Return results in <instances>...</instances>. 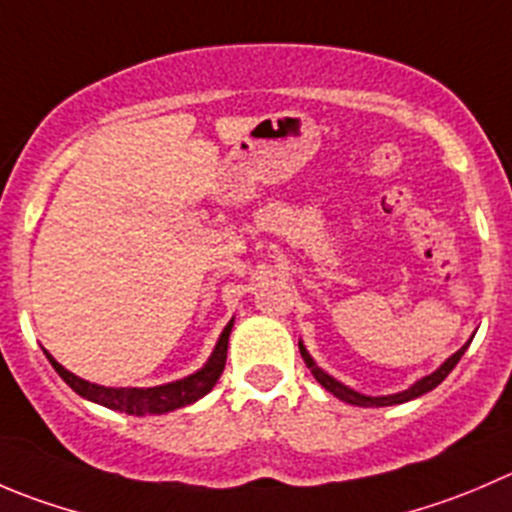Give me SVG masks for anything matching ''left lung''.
Listing matches in <instances>:
<instances>
[{
  "instance_id": "8db88e82",
  "label": "left lung",
  "mask_w": 512,
  "mask_h": 512,
  "mask_svg": "<svg viewBox=\"0 0 512 512\" xmlns=\"http://www.w3.org/2000/svg\"><path fill=\"white\" fill-rule=\"evenodd\" d=\"M297 345H300V355H302V360H305L307 370H310L312 375H315V380L320 382L322 388L330 390V393L335 395L337 400H342V403H347V405H357V408H388V405L408 403V400H415V398H420V395L430 393V390H433V388H438L440 382H443L445 377L450 375V370H453V367L458 365L460 357L465 355V350H468L470 340L465 342V345L460 347V350L455 352V355H450L448 360H445L443 365L438 367V370L430 372V375H425V377H420V380H415L413 385H410V388L400 390V393H393V395H362V393H357V390L347 388L345 382H340V380H335V377H332V375H327V372L322 370V367L317 365L315 360H312V355H310V352H307V347L302 345V340L297 342Z\"/></svg>"
}]
</instances>
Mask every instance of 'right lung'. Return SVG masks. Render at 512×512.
I'll use <instances>...</instances> for the list:
<instances>
[{
    "mask_svg": "<svg viewBox=\"0 0 512 512\" xmlns=\"http://www.w3.org/2000/svg\"><path fill=\"white\" fill-rule=\"evenodd\" d=\"M232 325H235V317L227 322L222 335L217 337L215 350H212V355L207 357V362L200 370L182 377V380L155 385V388H107V385H97V382H89L84 377H77L74 372H69L47 350H44V355H47V360L52 362V367L59 372V377L67 382L69 388L77 395H82L84 400H89V403L104 405V408L119 410V413L137 415V418H142V415H165L177 408H187V405L197 403V400L205 398L215 388L222 370H225Z\"/></svg>",
    "mask_w": 512,
    "mask_h": 512,
    "instance_id": "obj_1",
    "label": "right lung"
}]
</instances>
